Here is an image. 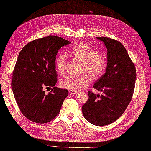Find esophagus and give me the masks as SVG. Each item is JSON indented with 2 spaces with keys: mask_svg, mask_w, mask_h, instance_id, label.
<instances>
[{
  "mask_svg": "<svg viewBox=\"0 0 151 151\" xmlns=\"http://www.w3.org/2000/svg\"><path fill=\"white\" fill-rule=\"evenodd\" d=\"M68 92H69V93L71 94H76L78 93V91H74V90H69V91H68Z\"/></svg>",
  "mask_w": 151,
  "mask_h": 151,
  "instance_id": "esophagus-1",
  "label": "esophagus"
}]
</instances>
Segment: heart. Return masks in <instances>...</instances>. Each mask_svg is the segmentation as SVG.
I'll return each instance as SVG.
<instances>
[{"label":"heart","instance_id":"1","mask_svg":"<svg viewBox=\"0 0 151 151\" xmlns=\"http://www.w3.org/2000/svg\"><path fill=\"white\" fill-rule=\"evenodd\" d=\"M72 56L83 63L82 73L84 74L80 77H68L60 82L63 88L69 90L79 91L88 86L91 82V76L93 79H98L105 72L107 66L106 58L102 54L98 53L96 50L86 43L77 44L70 50ZM67 57L64 54L58 55L55 59V67L58 74L64 75Z\"/></svg>","mask_w":151,"mask_h":151}]
</instances>
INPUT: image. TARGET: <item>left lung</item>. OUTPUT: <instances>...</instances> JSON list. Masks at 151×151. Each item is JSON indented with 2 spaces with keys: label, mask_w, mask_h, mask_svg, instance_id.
Returning <instances> with one entry per match:
<instances>
[{
  "label": "left lung",
  "mask_w": 151,
  "mask_h": 151,
  "mask_svg": "<svg viewBox=\"0 0 151 151\" xmlns=\"http://www.w3.org/2000/svg\"><path fill=\"white\" fill-rule=\"evenodd\" d=\"M107 48L106 72L96 81L94 89L103 94L88 91L89 98L83 106L86 120L104 126L118 119L130 103L134 92L136 69L124 46L117 40L99 36Z\"/></svg>",
  "instance_id": "obj_1"
}]
</instances>
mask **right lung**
<instances>
[{
    "mask_svg": "<svg viewBox=\"0 0 151 151\" xmlns=\"http://www.w3.org/2000/svg\"><path fill=\"white\" fill-rule=\"evenodd\" d=\"M70 43L59 36H48L30 42L21 50L11 86L21 112L30 121L46 123L60 112L68 92L55 86V59L58 50ZM48 88L51 90L46 93L44 89Z\"/></svg>",
    "mask_w": 151,
    "mask_h": 151,
    "instance_id": "right-lung-1",
    "label": "right lung"
}]
</instances>
